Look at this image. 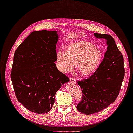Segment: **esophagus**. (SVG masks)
Returning <instances> with one entry per match:
<instances>
[{
    "label": "esophagus",
    "instance_id": "34e87169",
    "mask_svg": "<svg viewBox=\"0 0 133 133\" xmlns=\"http://www.w3.org/2000/svg\"><path fill=\"white\" fill-rule=\"evenodd\" d=\"M70 81L71 83H75L76 82V80H75V78H70Z\"/></svg>",
    "mask_w": 133,
    "mask_h": 133
}]
</instances>
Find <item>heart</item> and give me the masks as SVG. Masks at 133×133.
Returning a JSON list of instances; mask_svg holds the SVG:
<instances>
[{
    "instance_id": "heart-1",
    "label": "heart",
    "mask_w": 133,
    "mask_h": 133,
    "mask_svg": "<svg viewBox=\"0 0 133 133\" xmlns=\"http://www.w3.org/2000/svg\"><path fill=\"white\" fill-rule=\"evenodd\" d=\"M103 52L99 47L88 41L79 40L69 44L66 52L58 50L56 55L57 68L61 72L72 71L75 65L78 72L89 76L96 70L101 63Z\"/></svg>"
}]
</instances>
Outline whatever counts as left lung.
Instances as JSON below:
<instances>
[{
    "label": "left lung",
    "mask_w": 133,
    "mask_h": 133,
    "mask_svg": "<svg viewBox=\"0 0 133 133\" xmlns=\"http://www.w3.org/2000/svg\"><path fill=\"white\" fill-rule=\"evenodd\" d=\"M94 36L106 40L107 50L93 74L78 81L83 98L77 109L88 115L102 111L115 101L125 75L123 56L112 36L98 33H94Z\"/></svg>",
    "instance_id": "1"
}]
</instances>
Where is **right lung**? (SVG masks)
Returning a JSON list of instances; mask_svg holds the SVG:
<instances>
[{"mask_svg": "<svg viewBox=\"0 0 133 133\" xmlns=\"http://www.w3.org/2000/svg\"><path fill=\"white\" fill-rule=\"evenodd\" d=\"M58 40L57 31H33L14 54L11 74L14 91L18 101L32 112H49L55 94L69 81L54 63Z\"/></svg>", "mask_w": 133, "mask_h": 133, "instance_id": "1", "label": "right lung"}]
</instances>
